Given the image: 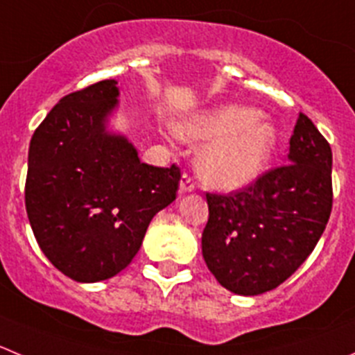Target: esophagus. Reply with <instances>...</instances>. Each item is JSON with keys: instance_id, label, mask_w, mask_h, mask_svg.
<instances>
[{"instance_id": "obj_1", "label": "esophagus", "mask_w": 355, "mask_h": 355, "mask_svg": "<svg viewBox=\"0 0 355 355\" xmlns=\"http://www.w3.org/2000/svg\"><path fill=\"white\" fill-rule=\"evenodd\" d=\"M180 190L183 191V193H188V191H193L195 190V181H193V178H191V175H188V174L181 175Z\"/></svg>"}]
</instances>
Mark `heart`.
<instances>
[{
	"instance_id": "heart-1",
	"label": "heart",
	"mask_w": 355,
	"mask_h": 355,
	"mask_svg": "<svg viewBox=\"0 0 355 355\" xmlns=\"http://www.w3.org/2000/svg\"><path fill=\"white\" fill-rule=\"evenodd\" d=\"M187 141H207L197 153L202 180L219 190H241L266 171L279 144L277 127L256 107L221 104L175 125Z\"/></svg>"
}]
</instances>
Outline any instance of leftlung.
Segmentation results:
<instances>
[{
	"mask_svg": "<svg viewBox=\"0 0 355 355\" xmlns=\"http://www.w3.org/2000/svg\"><path fill=\"white\" fill-rule=\"evenodd\" d=\"M331 167L329 143L300 113L288 164L235 193H207L202 254L223 288L256 296L298 270L331 214Z\"/></svg>",
	"mask_w": 355,
	"mask_h": 355,
	"instance_id": "obj_1",
	"label": "left lung"
}]
</instances>
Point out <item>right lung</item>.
Instances as JSON below:
<instances>
[{"label": "right lung", "mask_w": 355, "mask_h": 355, "mask_svg": "<svg viewBox=\"0 0 355 355\" xmlns=\"http://www.w3.org/2000/svg\"><path fill=\"white\" fill-rule=\"evenodd\" d=\"M118 82L62 97L29 144L26 209L38 245L76 282H99L134 259L148 225L175 200L178 165L143 164L123 134L107 129Z\"/></svg>", "instance_id": "1"}]
</instances>
